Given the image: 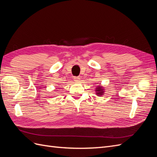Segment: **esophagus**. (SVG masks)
<instances>
[{"instance_id":"1","label":"esophagus","mask_w":157,"mask_h":157,"mask_svg":"<svg viewBox=\"0 0 157 157\" xmlns=\"http://www.w3.org/2000/svg\"><path fill=\"white\" fill-rule=\"evenodd\" d=\"M74 81L75 82H78L80 80V77H74Z\"/></svg>"}]
</instances>
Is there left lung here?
<instances>
[{"instance_id":"1","label":"left lung","mask_w":157,"mask_h":157,"mask_svg":"<svg viewBox=\"0 0 157 157\" xmlns=\"http://www.w3.org/2000/svg\"><path fill=\"white\" fill-rule=\"evenodd\" d=\"M96 92L98 96H101L102 95H103L104 93V89L102 88V86H98L97 88L96 89Z\"/></svg>"}]
</instances>
